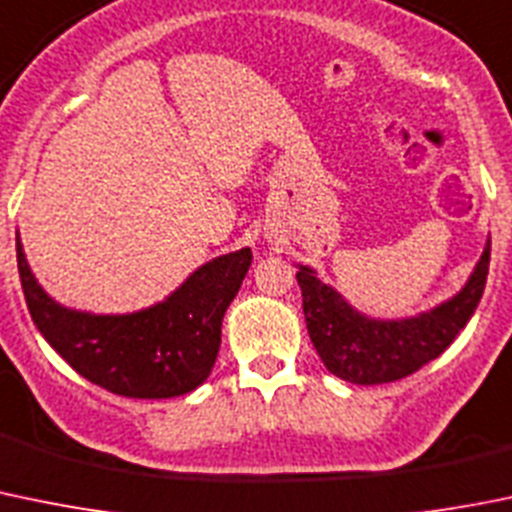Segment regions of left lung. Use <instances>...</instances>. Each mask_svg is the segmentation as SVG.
I'll list each match as a JSON object with an SVG mask.
<instances>
[{"mask_svg":"<svg viewBox=\"0 0 512 512\" xmlns=\"http://www.w3.org/2000/svg\"><path fill=\"white\" fill-rule=\"evenodd\" d=\"M490 265V240L475 272L453 300L408 320H372L352 310L310 267H300L302 312L317 355L332 375L355 385H382L413 375L443 355L468 325L483 297Z\"/></svg>","mask_w":512,"mask_h":512,"instance_id":"obj_1","label":"left lung"}]
</instances>
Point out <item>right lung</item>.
<instances>
[{"label": "right lung", "instance_id": "add662e5", "mask_svg": "<svg viewBox=\"0 0 512 512\" xmlns=\"http://www.w3.org/2000/svg\"><path fill=\"white\" fill-rule=\"evenodd\" d=\"M250 265L245 247L202 265L150 310L89 315L57 305L37 285L17 240L24 300L44 340L89 382L140 400L177 398L207 380L220 350L222 317Z\"/></svg>", "mask_w": 512, "mask_h": 512}]
</instances>
